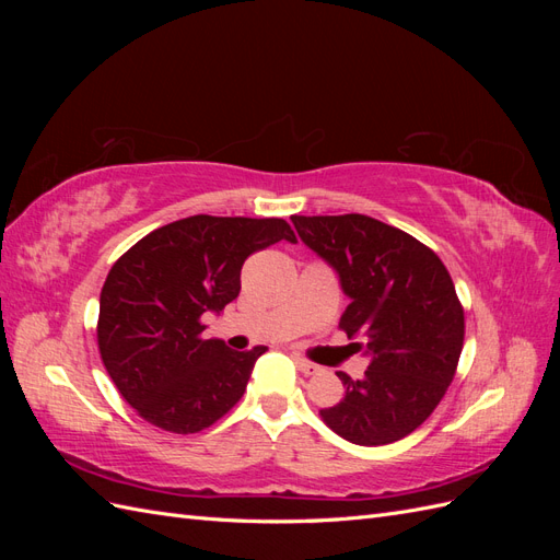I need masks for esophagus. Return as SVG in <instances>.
<instances>
[{"label":"esophagus","mask_w":560,"mask_h":560,"mask_svg":"<svg viewBox=\"0 0 560 560\" xmlns=\"http://www.w3.org/2000/svg\"><path fill=\"white\" fill-rule=\"evenodd\" d=\"M294 364H296L306 376L319 374V366H317V364H313V362H308V360H303V358H296V354H294Z\"/></svg>","instance_id":"obj_1"}]
</instances>
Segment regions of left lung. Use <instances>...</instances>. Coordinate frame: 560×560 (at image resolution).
Here are the masks:
<instances>
[{
    "label": "left lung",
    "mask_w": 560,
    "mask_h": 560,
    "mask_svg": "<svg viewBox=\"0 0 560 560\" xmlns=\"http://www.w3.org/2000/svg\"><path fill=\"white\" fill-rule=\"evenodd\" d=\"M299 238L327 261L350 299L348 338H362L364 378L338 371L346 395L319 416L360 446L393 444L430 418L463 352L465 313L446 266L413 235L366 214L292 217Z\"/></svg>",
    "instance_id": "8db88e82"
}]
</instances>
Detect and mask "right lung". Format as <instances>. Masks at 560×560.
<instances>
[{
  "label": "right lung",
  "instance_id": "1",
  "mask_svg": "<svg viewBox=\"0 0 560 560\" xmlns=\"http://www.w3.org/2000/svg\"><path fill=\"white\" fill-rule=\"evenodd\" d=\"M280 241L296 243L284 219L196 214L151 231L112 266L97 346L118 393L151 425L194 434L243 397L266 346L238 352L202 338L200 317L222 313L249 254Z\"/></svg>",
  "mask_w": 560,
  "mask_h": 560
}]
</instances>
